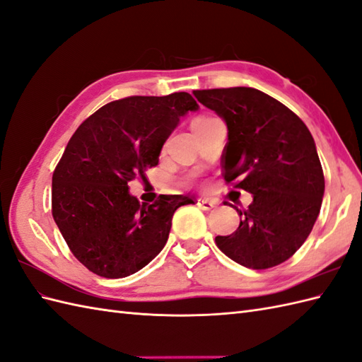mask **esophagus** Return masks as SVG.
Segmentation results:
<instances>
[{
	"mask_svg": "<svg viewBox=\"0 0 362 362\" xmlns=\"http://www.w3.org/2000/svg\"><path fill=\"white\" fill-rule=\"evenodd\" d=\"M197 205L204 209V211H209V209H213L216 206V202H213L211 199H199Z\"/></svg>",
	"mask_w": 362,
	"mask_h": 362,
	"instance_id": "obj_1",
	"label": "esophagus"
}]
</instances>
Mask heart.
<instances>
[{"label":"heart","mask_w":362,"mask_h":362,"mask_svg":"<svg viewBox=\"0 0 362 362\" xmlns=\"http://www.w3.org/2000/svg\"><path fill=\"white\" fill-rule=\"evenodd\" d=\"M202 119H205V117H197V119H194L192 122H196V120H202Z\"/></svg>","instance_id":"1"}]
</instances>
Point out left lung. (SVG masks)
I'll return each instance as SVG.
<instances>
[{"mask_svg": "<svg viewBox=\"0 0 362 362\" xmlns=\"http://www.w3.org/2000/svg\"><path fill=\"white\" fill-rule=\"evenodd\" d=\"M228 126L222 154L226 185L253 194L239 228L217 236L223 255L265 270L290 259L305 242L324 196V173L305 123L276 98L253 88L192 92Z\"/></svg>", "mask_w": 362, "mask_h": 362, "instance_id": "1", "label": "left lung"}]
</instances>
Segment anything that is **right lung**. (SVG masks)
<instances>
[{
    "mask_svg": "<svg viewBox=\"0 0 362 362\" xmlns=\"http://www.w3.org/2000/svg\"><path fill=\"white\" fill-rule=\"evenodd\" d=\"M197 107L188 92L132 95L102 106L74 132L52 175V216L89 272L120 279L165 247L174 211L192 200L160 194L140 205L128 183L146 179L180 117Z\"/></svg>",
    "mask_w": 362,
    "mask_h": 362,
    "instance_id": "add662e5",
    "label": "right lung"
}]
</instances>
